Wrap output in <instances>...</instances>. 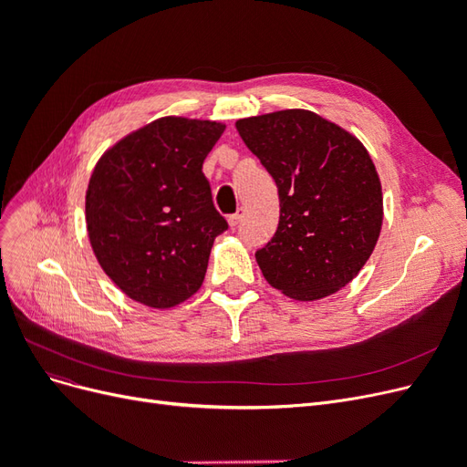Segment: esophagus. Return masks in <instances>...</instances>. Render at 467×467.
Masks as SVG:
<instances>
[{"label": "esophagus", "instance_id": "1", "mask_svg": "<svg viewBox=\"0 0 467 467\" xmlns=\"http://www.w3.org/2000/svg\"><path fill=\"white\" fill-rule=\"evenodd\" d=\"M242 218H244V208H239V210L235 212V214H230V216H228V223L232 225V228H235V225H237L239 222H242Z\"/></svg>", "mask_w": 467, "mask_h": 467}]
</instances>
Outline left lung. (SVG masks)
<instances>
[{"mask_svg": "<svg viewBox=\"0 0 467 467\" xmlns=\"http://www.w3.org/2000/svg\"><path fill=\"white\" fill-rule=\"evenodd\" d=\"M235 129L278 187L276 234L255 253L268 285L300 302L347 286L370 259L384 222L368 150L306 109L242 119Z\"/></svg>", "mask_w": 467, "mask_h": 467, "instance_id": "1", "label": "left lung"}]
</instances>
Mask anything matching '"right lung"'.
Here are the masks:
<instances>
[{
  "mask_svg": "<svg viewBox=\"0 0 467 467\" xmlns=\"http://www.w3.org/2000/svg\"><path fill=\"white\" fill-rule=\"evenodd\" d=\"M225 124L163 117L99 158L86 192L89 244L134 302L167 309L199 292L214 239L228 230L202 163Z\"/></svg>",
  "mask_w": 467,
  "mask_h": 467,
  "instance_id": "1",
  "label": "right lung"
}]
</instances>
